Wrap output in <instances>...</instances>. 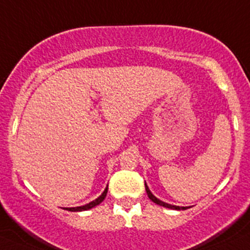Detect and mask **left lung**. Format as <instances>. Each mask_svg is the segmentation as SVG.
Segmentation results:
<instances>
[{"label": "left lung", "instance_id": "8db88e82", "mask_svg": "<svg viewBox=\"0 0 250 250\" xmlns=\"http://www.w3.org/2000/svg\"><path fill=\"white\" fill-rule=\"evenodd\" d=\"M145 190H146L147 197L150 198V200H151V202H154L155 204L160 205V207H165V208H168V209H173V210H186L187 209V207H176V205L167 204V203H164V202H161V200H160V199H157V198L155 197V195L152 194L151 192H150L149 187L146 186V183H145Z\"/></svg>", "mask_w": 250, "mask_h": 250}]
</instances>
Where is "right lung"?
<instances>
[{
    "label": "right lung",
    "mask_w": 250,
    "mask_h": 250,
    "mask_svg": "<svg viewBox=\"0 0 250 250\" xmlns=\"http://www.w3.org/2000/svg\"><path fill=\"white\" fill-rule=\"evenodd\" d=\"M106 194H107V187H106V189L104 190L103 194L100 195V197L98 198V199L93 200V202H90L89 204H85L83 205V207H76V208H64V210H68V211H85V210H89V209H93L94 207H96V205L100 204L101 202H104V199L106 198Z\"/></svg>",
    "instance_id": "right-lung-1"
}]
</instances>
